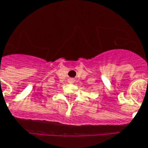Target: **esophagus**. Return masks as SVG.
<instances>
[{"instance_id": "esophagus-1", "label": "esophagus", "mask_w": 148, "mask_h": 148, "mask_svg": "<svg viewBox=\"0 0 148 148\" xmlns=\"http://www.w3.org/2000/svg\"><path fill=\"white\" fill-rule=\"evenodd\" d=\"M74 82H75V80H74V79H73V78H71V79H70V80H69V82H71V83H74Z\"/></svg>"}]
</instances>
